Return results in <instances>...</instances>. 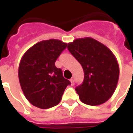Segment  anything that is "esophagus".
<instances>
[{
	"label": "esophagus",
	"instance_id": "esophagus-1",
	"mask_svg": "<svg viewBox=\"0 0 133 133\" xmlns=\"http://www.w3.org/2000/svg\"><path fill=\"white\" fill-rule=\"evenodd\" d=\"M70 82H71V83L72 84H74V82H75V77H72L71 79H70Z\"/></svg>",
	"mask_w": 133,
	"mask_h": 133
}]
</instances>
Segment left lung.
I'll return each mask as SVG.
<instances>
[{
  "label": "left lung",
  "mask_w": 133,
  "mask_h": 133,
  "mask_svg": "<svg viewBox=\"0 0 133 133\" xmlns=\"http://www.w3.org/2000/svg\"><path fill=\"white\" fill-rule=\"evenodd\" d=\"M68 49L84 70V80L75 87L79 99L91 106L104 104L114 94L118 80V64L114 54L89 37L75 40Z\"/></svg>",
  "instance_id": "obj_1"
}]
</instances>
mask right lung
<instances>
[{"mask_svg":"<svg viewBox=\"0 0 133 133\" xmlns=\"http://www.w3.org/2000/svg\"><path fill=\"white\" fill-rule=\"evenodd\" d=\"M67 44L49 39L37 43L24 54L18 76L22 89L34 107L46 109L60 103L65 89L71 84L55 65Z\"/></svg>","mask_w":133,"mask_h":133,"instance_id":"obj_1","label":"right lung"}]
</instances>
